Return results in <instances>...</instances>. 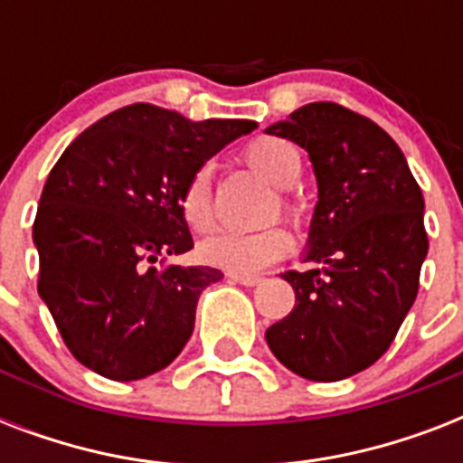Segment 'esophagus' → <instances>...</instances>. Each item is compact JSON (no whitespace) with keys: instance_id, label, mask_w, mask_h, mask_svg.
Wrapping results in <instances>:
<instances>
[{"instance_id":"obj_1","label":"esophagus","mask_w":463,"mask_h":463,"mask_svg":"<svg viewBox=\"0 0 463 463\" xmlns=\"http://www.w3.org/2000/svg\"><path fill=\"white\" fill-rule=\"evenodd\" d=\"M228 279L235 283H240V286H257V283H261V276L257 274H238V271H228Z\"/></svg>"}]
</instances>
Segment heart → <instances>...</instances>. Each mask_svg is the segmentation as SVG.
I'll use <instances>...</instances> for the list:
<instances>
[{
	"mask_svg": "<svg viewBox=\"0 0 463 463\" xmlns=\"http://www.w3.org/2000/svg\"><path fill=\"white\" fill-rule=\"evenodd\" d=\"M245 160L267 177L276 187H290L300 175V154L293 144L276 137L254 139L245 148ZM182 216L196 232H206L213 225V206H211V177L209 167L202 165L182 189ZM290 250V235L283 228H264V231H221L202 245L203 260L213 267L250 274L269 267L271 261L283 257Z\"/></svg>",
	"mask_w": 463,
	"mask_h": 463,
	"instance_id": "b5f03b06",
	"label": "heart"
}]
</instances>
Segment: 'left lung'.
Wrapping results in <instances>:
<instances>
[{
	"mask_svg": "<svg viewBox=\"0 0 463 463\" xmlns=\"http://www.w3.org/2000/svg\"><path fill=\"white\" fill-rule=\"evenodd\" d=\"M267 134L296 141L317 177L307 271H286L296 307L267 329L276 358L312 382H338L384 355L418 296L428 254L423 192L402 148L373 119L309 103Z\"/></svg>",
	"mask_w": 463,
	"mask_h": 463,
	"instance_id": "obj_1",
	"label": "left lung"
}]
</instances>
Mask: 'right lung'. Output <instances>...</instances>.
<instances>
[{
    "mask_svg": "<svg viewBox=\"0 0 463 463\" xmlns=\"http://www.w3.org/2000/svg\"><path fill=\"white\" fill-rule=\"evenodd\" d=\"M252 119H187L127 105L81 132L50 170L33 242L38 293L81 365L108 380H144L173 363L194 331L218 269L163 264L194 247L182 189Z\"/></svg>",
    "mask_w": 463,
    "mask_h": 463,
    "instance_id": "1",
    "label": "right lung"
}]
</instances>
